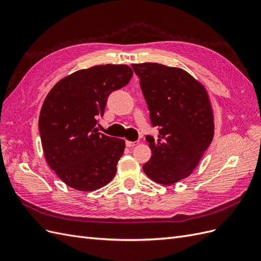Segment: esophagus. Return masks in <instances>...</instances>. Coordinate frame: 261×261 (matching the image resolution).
<instances>
[{
  "label": "esophagus",
  "instance_id": "34e87169",
  "mask_svg": "<svg viewBox=\"0 0 261 261\" xmlns=\"http://www.w3.org/2000/svg\"><path fill=\"white\" fill-rule=\"evenodd\" d=\"M138 144H139V141H138V140H137V141H129V140L126 141V146L129 147V148L135 147V146H136V145H138Z\"/></svg>",
  "mask_w": 261,
  "mask_h": 261
}]
</instances>
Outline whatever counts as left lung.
Listing matches in <instances>:
<instances>
[{"label": "left lung", "mask_w": 261, "mask_h": 261, "mask_svg": "<svg viewBox=\"0 0 261 261\" xmlns=\"http://www.w3.org/2000/svg\"><path fill=\"white\" fill-rule=\"evenodd\" d=\"M150 111L159 127L147 136L152 155L143 165L156 183L172 185L188 177L199 164L215 135V115L208 91L185 69L159 63L132 65Z\"/></svg>", "instance_id": "obj_1"}]
</instances>
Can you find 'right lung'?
Here are the masks:
<instances>
[{
    "label": "right lung",
    "instance_id": "obj_1",
    "mask_svg": "<svg viewBox=\"0 0 261 261\" xmlns=\"http://www.w3.org/2000/svg\"><path fill=\"white\" fill-rule=\"evenodd\" d=\"M132 76L128 65H94L62 78L45 97L39 116L43 153L67 186L91 192L115 176L125 140L98 133L96 124L109 94Z\"/></svg>",
    "mask_w": 261,
    "mask_h": 261
}]
</instances>
